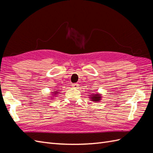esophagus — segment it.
Returning a JSON list of instances; mask_svg holds the SVG:
<instances>
[{
    "mask_svg": "<svg viewBox=\"0 0 153 153\" xmlns=\"http://www.w3.org/2000/svg\"><path fill=\"white\" fill-rule=\"evenodd\" d=\"M72 87H74V88H77L78 87H79V85H78L77 83H74V84H72Z\"/></svg>",
    "mask_w": 153,
    "mask_h": 153,
    "instance_id": "1",
    "label": "esophagus"
}]
</instances>
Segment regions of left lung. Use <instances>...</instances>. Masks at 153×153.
Masks as SVG:
<instances>
[{"label": "left lung", "mask_w": 153, "mask_h": 153, "mask_svg": "<svg viewBox=\"0 0 153 153\" xmlns=\"http://www.w3.org/2000/svg\"><path fill=\"white\" fill-rule=\"evenodd\" d=\"M101 95L100 94H95L91 97V101H99L101 100Z\"/></svg>", "instance_id": "left-lung-1"}]
</instances>
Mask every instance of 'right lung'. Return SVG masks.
<instances>
[{"instance_id":"obj_1","label":"right lung","mask_w":153,"mask_h":153,"mask_svg":"<svg viewBox=\"0 0 153 153\" xmlns=\"http://www.w3.org/2000/svg\"><path fill=\"white\" fill-rule=\"evenodd\" d=\"M55 92H56V93H53V94H56V93H57V94H58V93H57V92L56 91H55Z\"/></svg>"}]
</instances>
